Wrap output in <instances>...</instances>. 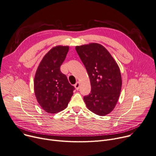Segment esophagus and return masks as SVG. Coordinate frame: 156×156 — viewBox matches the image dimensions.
<instances>
[{"mask_svg": "<svg viewBox=\"0 0 156 156\" xmlns=\"http://www.w3.org/2000/svg\"><path fill=\"white\" fill-rule=\"evenodd\" d=\"M80 82H77L76 83L75 85V88H76V90H78V89L80 88Z\"/></svg>", "mask_w": 156, "mask_h": 156, "instance_id": "34e87169", "label": "esophagus"}]
</instances>
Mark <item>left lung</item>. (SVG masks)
<instances>
[{"label":"left lung","mask_w":156,"mask_h":156,"mask_svg":"<svg viewBox=\"0 0 156 156\" xmlns=\"http://www.w3.org/2000/svg\"><path fill=\"white\" fill-rule=\"evenodd\" d=\"M88 74L91 92L83 100L87 107L100 116L110 113L118 101L122 88L120 68L107 49L98 43L75 48Z\"/></svg>","instance_id":"obj_1"}]
</instances>
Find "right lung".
<instances>
[{
    "instance_id": "right-lung-1",
    "label": "right lung",
    "mask_w": 156,
    "mask_h": 156,
    "mask_svg": "<svg viewBox=\"0 0 156 156\" xmlns=\"http://www.w3.org/2000/svg\"><path fill=\"white\" fill-rule=\"evenodd\" d=\"M68 50V46H57L51 49L41 60L36 72L35 95L41 108L49 113L65 109L73 95L74 87L60 71Z\"/></svg>"
}]
</instances>
